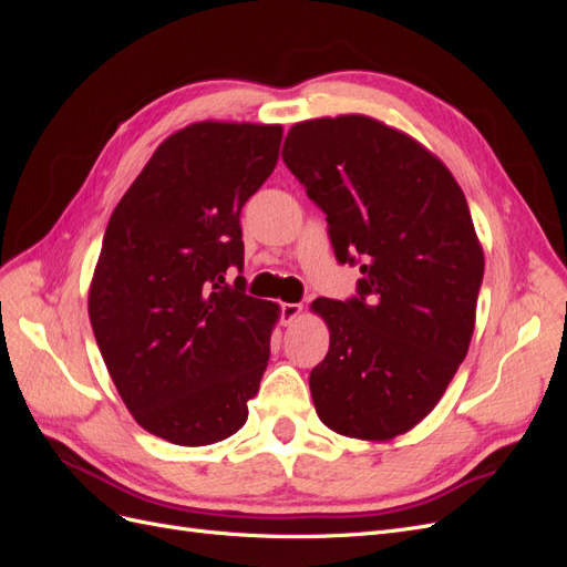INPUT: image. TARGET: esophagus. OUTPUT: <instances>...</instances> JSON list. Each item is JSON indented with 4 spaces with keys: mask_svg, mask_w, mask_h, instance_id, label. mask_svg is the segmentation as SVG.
I'll return each mask as SVG.
<instances>
[{
    "mask_svg": "<svg viewBox=\"0 0 567 567\" xmlns=\"http://www.w3.org/2000/svg\"><path fill=\"white\" fill-rule=\"evenodd\" d=\"M279 312H281V323H293L302 312V305L300 302H284L279 307Z\"/></svg>",
    "mask_w": 567,
    "mask_h": 567,
    "instance_id": "1",
    "label": "esophagus"
}]
</instances>
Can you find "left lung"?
Masks as SVG:
<instances>
[{"label":"left lung","instance_id":"8db88e82","mask_svg":"<svg viewBox=\"0 0 567 567\" xmlns=\"http://www.w3.org/2000/svg\"><path fill=\"white\" fill-rule=\"evenodd\" d=\"M284 163L326 215L357 293L319 298L331 331L310 373L331 431L390 440L433 411L468 352L485 257L461 186L433 153L367 115L293 125Z\"/></svg>","mask_w":567,"mask_h":567}]
</instances>
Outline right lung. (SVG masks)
<instances>
[{
  "mask_svg": "<svg viewBox=\"0 0 567 567\" xmlns=\"http://www.w3.org/2000/svg\"><path fill=\"white\" fill-rule=\"evenodd\" d=\"M279 125L196 123L165 140L113 210L90 288L106 369L144 431L182 447L234 435L279 307L246 293L241 210L279 161Z\"/></svg>",
  "mask_w": 567,
  "mask_h": 567,
  "instance_id": "obj_1",
  "label": "right lung"
}]
</instances>
